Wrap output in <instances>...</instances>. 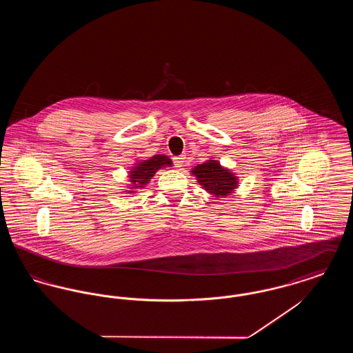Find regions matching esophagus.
<instances>
[{
  "label": "esophagus",
  "instance_id": "esophagus-1",
  "mask_svg": "<svg viewBox=\"0 0 353 353\" xmlns=\"http://www.w3.org/2000/svg\"><path fill=\"white\" fill-rule=\"evenodd\" d=\"M173 163H174V165H176L177 168H181L185 163L184 156H177V157H174V159H173Z\"/></svg>",
  "mask_w": 353,
  "mask_h": 353
}]
</instances>
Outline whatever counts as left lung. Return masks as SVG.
<instances>
[{
	"label": "left lung",
	"instance_id": "obj_1",
	"mask_svg": "<svg viewBox=\"0 0 353 353\" xmlns=\"http://www.w3.org/2000/svg\"><path fill=\"white\" fill-rule=\"evenodd\" d=\"M202 189L216 199H225L234 193L239 179L232 169L221 165L219 160L209 159L190 170Z\"/></svg>",
	"mask_w": 353,
	"mask_h": 353
}]
</instances>
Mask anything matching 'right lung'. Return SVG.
I'll use <instances>...</instances> for the list:
<instances>
[{"label": "right lung", "instance_id": "add662e5", "mask_svg": "<svg viewBox=\"0 0 353 353\" xmlns=\"http://www.w3.org/2000/svg\"><path fill=\"white\" fill-rule=\"evenodd\" d=\"M173 167L172 160L167 154H153L148 159H139L134 160V167L128 170V183L125 184V193H136L139 189H144L150 184L152 177L160 169Z\"/></svg>", "mask_w": 353, "mask_h": 353}]
</instances>
